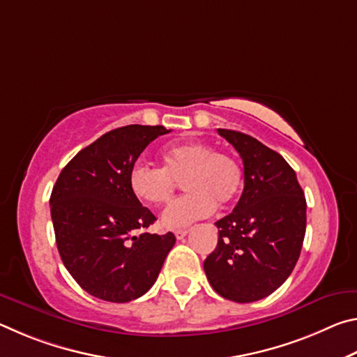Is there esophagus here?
<instances>
[{
	"mask_svg": "<svg viewBox=\"0 0 357 357\" xmlns=\"http://www.w3.org/2000/svg\"><path fill=\"white\" fill-rule=\"evenodd\" d=\"M187 233H189V229H176L174 236H176V239H183L184 236H187Z\"/></svg>",
	"mask_w": 357,
	"mask_h": 357,
	"instance_id": "1",
	"label": "esophagus"
}]
</instances>
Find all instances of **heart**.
Segmentation results:
<instances>
[{"instance_id": "1", "label": "heart", "mask_w": 357, "mask_h": 357, "mask_svg": "<svg viewBox=\"0 0 357 357\" xmlns=\"http://www.w3.org/2000/svg\"><path fill=\"white\" fill-rule=\"evenodd\" d=\"M164 168L135 164L129 173V189L146 204L172 200L178 183L187 193L173 202L160 222L165 228H181L214 213L217 204L228 206L238 197L243 170L234 157L214 151L208 143L184 142L162 151Z\"/></svg>"}]
</instances>
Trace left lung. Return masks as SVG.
<instances>
[{
    "mask_svg": "<svg viewBox=\"0 0 357 357\" xmlns=\"http://www.w3.org/2000/svg\"><path fill=\"white\" fill-rule=\"evenodd\" d=\"M244 162V190L233 213L215 222L217 247L203 268L222 298L255 302L293 273L305 236L307 203L288 162L238 130L217 129Z\"/></svg>",
    "mask_w": 357,
    "mask_h": 357,
    "instance_id": "obj_1",
    "label": "left lung"
}]
</instances>
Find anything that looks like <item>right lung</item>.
Returning <instances> with one entry per match:
<instances>
[{
	"label": "right lung",
	"instance_id": "obj_1",
	"mask_svg": "<svg viewBox=\"0 0 357 357\" xmlns=\"http://www.w3.org/2000/svg\"><path fill=\"white\" fill-rule=\"evenodd\" d=\"M164 126L130 124L107 132L63 168L50 213L66 269L84 291L108 302H129L154 285L174 234L135 231L155 217L129 189L138 155Z\"/></svg>",
	"mask_w": 357,
	"mask_h": 357
}]
</instances>
